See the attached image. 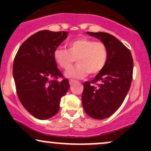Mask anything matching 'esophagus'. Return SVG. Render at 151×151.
<instances>
[{
    "instance_id": "obj_1",
    "label": "esophagus",
    "mask_w": 151,
    "mask_h": 151,
    "mask_svg": "<svg viewBox=\"0 0 151 151\" xmlns=\"http://www.w3.org/2000/svg\"><path fill=\"white\" fill-rule=\"evenodd\" d=\"M74 83V80H69V83H70V85H73V83Z\"/></svg>"
}]
</instances>
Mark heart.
Wrapping results in <instances>:
<instances>
[{"instance_id":"obj_1","label":"heart","mask_w":151,"mask_h":151,"mask_svg":"<svg viewBox=\"0 0 151 151\" xmlns=\"http://www.w3.org/2000/svg\"><path fill=\"white\" fill-rule=\"evenodd\" d=\"M55 61L63 69L71 68L77 59V65L68 70V78L82 79L89 73L96 75L102 71L108 58V50L103 42L86 37L77 38L68 43V50L59 47L53 53Z\"/></svg>"}]
</instances>
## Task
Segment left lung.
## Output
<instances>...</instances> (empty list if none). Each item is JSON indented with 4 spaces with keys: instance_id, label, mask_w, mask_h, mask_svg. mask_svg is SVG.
Instances as JSON below:
<instances>
[{
    "instance_id": "1",
    "label": "left lung",
    "mask_w": 151,
    "mask_h": 151,
    "mask_svg": "<svg viewBox=\"0 0 151 151\" xmlns=\"http://www.w3.org/2000/svg\"><path fill=\"white\" fill-rule=\"evenodd\" d=\"M87 33L99 39L108 50L104 68L92 81L83 83L82 94V104L87 115L102 120L115 113L124 101L132 84L133 58L130 50L112 35L104 32Z\"/></svg>"
}]
</instances>
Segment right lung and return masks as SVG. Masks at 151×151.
Returning a JSON list of instances; mask_svg holds the SVG:
<instances>
[{
    "instance_id": "1",
    "label": "right lung",
    "mask_w": 151,
    "mask_h": 151,
    "mask_svg": "<svg viewBox=\"0 0 151 151\" xmlns=\"http://www.w3.org/2000/svg\"><path fill=\"white\" fill-rule=\"evenodd\" d=\"M68 32L40 30L19 47L13 64V77L21 104L33 117L47 120L58 112L60 99L70 88L58 68L53 53Z\"/></svg>"
}]
</instances>
